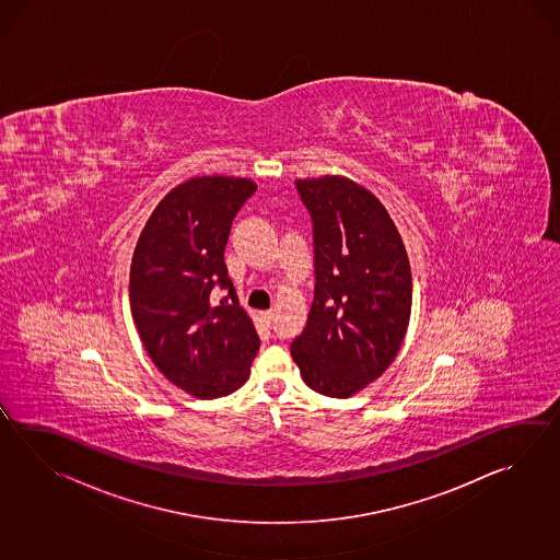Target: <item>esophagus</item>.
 I'll list each match as a JSON object with an SVG mask.
<instances>
[{
  "label": "esophagus",
  "mask_w": 560,
  "mask_h": 560,
  "mask_svg": "<svg viewBox=\"0 0 560 560\" xmlns=\"http://www.w3.org/2000/svg\"><path fill=\"white\" fill-rule=\"evenodd\" d=\"M273 310L262 311V319H265V324L271 325V322H273Z\"/></svg>",
  "instance_id": "34e87169"
}]
</instances>
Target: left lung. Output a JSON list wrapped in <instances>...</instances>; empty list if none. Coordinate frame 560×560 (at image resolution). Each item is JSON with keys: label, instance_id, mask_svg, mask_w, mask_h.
<instances>
[{"label": "left lung", "instance_id": "8db88e82", "mask_svg": "<svg viewBox=\"0 0 560 560\" xmlns=\"http://www.w3.org/2000/svg\"><path fill=\"white\" fill-rule=\"evenodd\" d=\"M313 224L315 291L291 343L303 382L349 398L398 355L411 311L408 255L384 205L341 176L298 180Z\"/></svg>", "mask_w": 560, "mask_h": 560}]
</instances>
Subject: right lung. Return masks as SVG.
I'll return each instance as SVG.
<instances>
[{"instance_id":"obj_1","label":"right lung","mask_w":560,"mask_h":560,"mask_svg":"<svg viewBox=\"0 0 560 560\" xmlns=\"http://www.w3.org/2000/svg\"><path fill=\"white\" fill-rule=\"evenodd\" d=\"M255 190L247 178H190L150 214L132 257L130 310L144 349L197 398L243 386L261 346L224 265L233 219Z\"/></svg>"}]
</instances>
